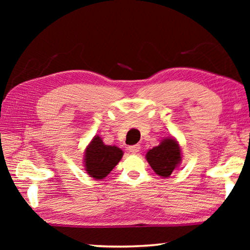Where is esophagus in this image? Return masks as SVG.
Wrapping results in <instances>:
<instances>
[{
	"label": "esophagus",
	"mask_w": 250,
	"mask_h": 250,
	"mask_svg": "<svg viewBox=\"0 0 250 250\" xmlns=\"http://www.w3.org/2000/svg\"><path fill=\"white\" fill-rule=\"evenodd\" d=\"M139 151H140V146L139 145H134V146H129V152H131L132 154H137Z\"/></svg>",
	"instance_id": "obj_1"
}]
</instances>
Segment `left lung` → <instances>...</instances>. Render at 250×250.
<instances>
[{
  "label": "left lung",
  "mask_w": 250,
  "mask_h": 250,
  "mask_svg": "<svg viewBox=\"0 0 250 250\" xmlns=\"http://www.w3.org/2000/svg\"><path fill=\"white\" fill-rule=\"evenodd\" d=\"M146 161L159 176L168 177L181 163V147L175 139L166 138L147 151Z\"/></svg>",
  "instance_id": "1"
}]
</instances>
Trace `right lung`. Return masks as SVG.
<instances>
[{
    "label": "right lung",
    "instance_id": "right-lung-1",
    "mask_svg": "<svg viewBox=\"0 0 250 250\" xmlns=\"http://www.w3.org/2000/svg\"><path fill=\"white\" fill-rule=\"evenodd\" d=\"M122 155L124 152L119 147L104 145L99 135H95L84 151V170L96 180L104 179L119 163Z\"/></svg>",
    "mask_w": 250,
    "mask_h": 250
}]
</instances>
